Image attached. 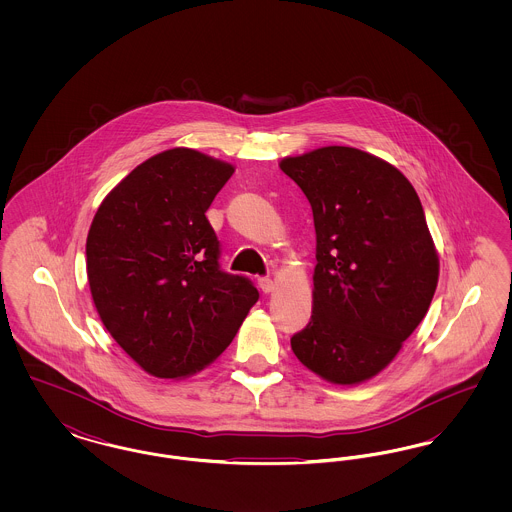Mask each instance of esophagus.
Segmentation results:
<instances>
[{"label":"esophagus","instance_id":"34e87169","mask_svg":"<svg viewBox=\"0 0 512 512\" xmlns=\"http://www.w3.org/2000/svg\"><path fill=\"white\" fill-rule=\"evenodd\" d=\"M259 288L263 293H270L274 290V282L270 278H259Z\"/></svg>","mask_w":512,"mask_h":512}]
</instances>
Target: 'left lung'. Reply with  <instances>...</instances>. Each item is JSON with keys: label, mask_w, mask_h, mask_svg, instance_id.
<instances>
[{"label": "left lung", "mask_w": 512, "mask_h": 512, "mask_svg": "<svg viewBox=\"0 0 512 512\" xmlns=\"http://www.w3.org/2000/svg\"><path fill=\"white\" fill-rule=\"evenodd\" d=\"M317 232L313 315L295 357L338 386L370 380L426 317L439 259L413 184L384 159L345 146L286 157Z\"/></svg>", "instance_id": "left-lung-1"}]
</instances>
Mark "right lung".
I'll use <instances>...</instances> for the list:
<instances>
[{
  "mask_svg": "<svg viewBox=\"0 0 512 512\" xmlns=\"http://www.w3.org/2000/svg\"><path fill=\"white\" fill-rule=\"evenodd\" d=\"M234 167L188 147L149 157L101 201L86 270L107 332L147 374L184 378L234 340L257 288L219 267L205 217Z\"/></svg>",
  "mask_w": 512,
  "mask_h": 512,
  "instance_id": "add662e5",
  "label": "right lung"
}]
</instances>
